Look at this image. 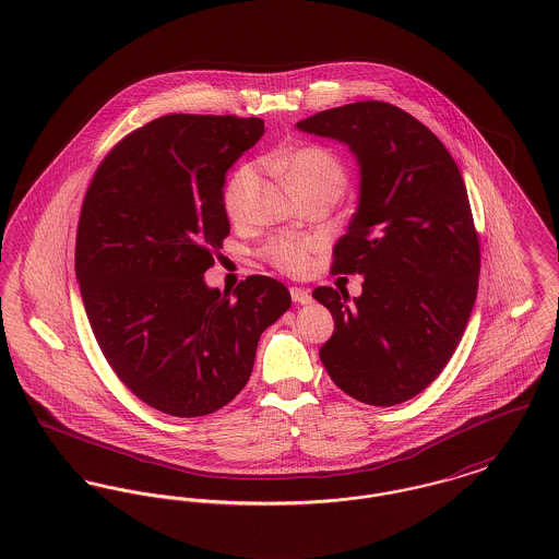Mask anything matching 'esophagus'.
Listing matches in <instances>:
<instances>
[{
    "instance_id": "1",
    "label": "esophagus",
    "mask_w": 559,
    "mask_h": 559,
    "mask_svg": "<svg viewBox=\"0 0 559 559\" xmlns=\"http://www.w3.org/2000/svg\"><path fill=\"white\" fill-rule=\"evenodd\" d=\"M292 300L298 301V304H310L312 296L308 289L304 287H292Z\"/></svg>"
}]
</instances>
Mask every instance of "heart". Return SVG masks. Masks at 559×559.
<instances>
[{
	"label": "heart",
	"mask_w": 559,
	"mask_h": 559,
	"mask_svg": "<svg viewBox=\"0 0 559 559\" xmlns=\"http://www.w3.org/2000/svg\"><path fill=\"white\" fill-rule=\"evenodd\" d=\"M281 173L289 178V182L304 191L312 185H332L343 189L344 170L338 159L321 148V146H306L285 159L272 162ZM259 170L255 164L240 166L225 189V211L234 221L245 218L249 206L258 193ZM312 249L310 240L304 238H278L265 247V258L270 259L278 270L289 274H300L308 267V253Z\"/></svg>",
	"instance_id": "heart-1"
}]
</instances>
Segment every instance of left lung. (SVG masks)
<instances>
[{
	"mask_svg": "<svg viewBox=\"0 0 559 559\" xmlns=\"http://www.w3.org/2000/svg\"><path fill=\"white\" fill-rule=\"evenodd\" d=\"M296 128L348 146L359 168L357 211L332 270L361 274V296L312 292L334 317L319 357L350 397L406 402L442 372L476 300L480 253L464 178L430 129L385 102L323 110Z\"/></svg>",
	"mask_w": 559,
	"mask_h": 559,
	"instance_id": "1",
	"label": "left lung"
}]
</instances>
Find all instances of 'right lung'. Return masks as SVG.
<instances>
[{"instance_id": "obj_1", "label": "right lung", "mask_w": 559, "mask_h": 559, "mask_svg": "<svg viewBox=\"0 0 559 559\" xmlns=\"http://www.w3.org/2000/svg\"><path fill=\"white\" fill-rule=\"evenodd\" d=\"M261 119L168 115L129 133L88 187L76 236L86 319L117 377L148 406L202 417L247 385L289 289L249 276L234 296L204 272L229 234L225 178Z\"/></svg>"}]
</instances>
